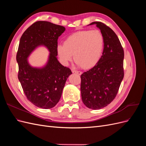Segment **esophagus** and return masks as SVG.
I'll list each match as a JSON object with an SVG mask.
<instances>
[{"mask_svg": "<svg viewBox=\"0 0 146 146\" xmlns=\"http://www.w3.org/2000/svg\"><path fill=\"white\" fill-rule=\"evenodd\" d=\"M72 73H75V74H78V75H80L82 74V72H80V71H78V70H72Z\"/></svg>", "mask_w": 146, "mask_h": 146, "instance_id": "1", "label": "esophagus"}]
</instances>
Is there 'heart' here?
<instances>
[{"mask_svg":"<svg viewBox=\"0 0 146 146\" xmlns=\"http://www.w3.org/2000/svg\"><path fill=\"white\" fill-rule=\"evenodd\" d=\"M104 47V38L99 30H84L70 35L64 44L57 46V53L63 62L72 59L83 69L92 68L99 62Z\"/></svg>","mask_w":146,"mask_h":146,"instance_id":"obj_1","label":"heart"}]
</instances>
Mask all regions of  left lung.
<instances>
[{"instance_id": "1", "label": "left lung", "mask_w": 146, "mask_h": 146, "mask_svg": "<svg viewBox=\"0 0 146 146\" xmlns=\"http://www.w3.org/2000/svg\"><path fill=\"white\" fill-rule=\"evenodd\" d=\"M104 38V50L99 62L81 75V95L88 108L99 110L116 98L124 76L123 52L121 42L114 31L101 22H93Z\"/></svg>"}]
</instances>
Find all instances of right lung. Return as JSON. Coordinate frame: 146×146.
I'll use <instances>...</instances> for the list:
<instances>
[{"mask_svg":"<svg viewBox=\"0 0 146 146\" xmlns=\"http://www.w3.org/2000/svg\"><path fill=\"white\" fill-rule=\"evenodd\" d=\"M66 29L47 21H37L26 30L20 39L16 61L19 80L27 99L39 108L49 109L58 102L71 70L57 59L58 39ZM39 45L50 52L48 63L44 68H33L27 58Z\"/></svg>","mask_w":146,"mask_h":146,"instance_id":"add662e5","label":"right lung"}]
</instances>
